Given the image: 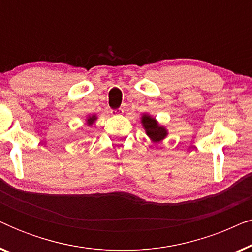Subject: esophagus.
Listing matches in <instances>:
<instances>
[{"label":"esophagus","instance_id":"obj_1","mask_svg":"<svg viewBox=\"0 0 252 252\" xmlns=\"http://www.w3.org/2000/svg\"><path fill=\"white\" fill-rule=\"evenodd\" d=\"M124 112V109L123 108H119V109H116V110H111V113L113 116H119L122 115V113Z\"/></svg>","mask_w":252,"mask_h":252}]
</instances>
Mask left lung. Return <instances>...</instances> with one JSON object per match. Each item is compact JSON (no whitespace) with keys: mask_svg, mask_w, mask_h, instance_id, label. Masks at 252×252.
<instances>
[{"mask_svg":"<svg viewBox=\"0 0 252 252\" xmlns=\"http://www.w3.org/2000/svg\"><path fill=\"white\" fill-rule=\"evenodd\" d=\"M142 124L148 136H149L153 141H160L166 136V129H165L164 127H160L158 125L156 120L151 118L150 116L144 115L142 117Z\"/></svg>","mask_w":252,"mask_h":252,"instance_id":"obj_1","label":"left lung"}]
</instances>
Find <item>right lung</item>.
I'll return each instance as SVG.
<instances>
[{
    "mask_svg": "<svg viewBox=\"0 0 252 252\" xmlns=\"http://www.w3.org/2000/svg\"><path fill=\"white\" fill-rule=\"evenodd\" d=\"M94 120H95V116H93V117H91V118L87 119V124H88V125H92Z\"/></svg>",
    "mask_w": 252,
    "mask_h": 252,
    "instance_id": "right-lung-1",
    "label": "right lung"
}]
</instances>
